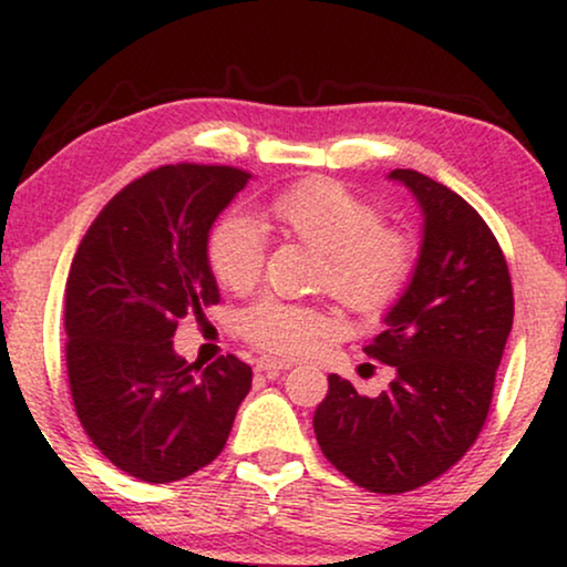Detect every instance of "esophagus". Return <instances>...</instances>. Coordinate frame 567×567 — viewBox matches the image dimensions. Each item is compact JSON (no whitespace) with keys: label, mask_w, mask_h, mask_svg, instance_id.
<instances>
[{"label":"esophagus","mask_w":567,"mask_h":567,"mask_svg":"<svg viewBox=\"0 0 567 567\" xmlns=\"http://www.w3.org/2000/svg\"><path fill=\"white\" fill-rule=\"evenodd\" d=\"M289 367H291L289 361L270 359V355H262V359L255 361V371H260V374H274V371H284V369H289Z\"/></svg>","instance_id":"34e87169"}]
</instances>
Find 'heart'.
Listing matches in <instances>:
<instances>
[{
  "instance_id": "obj_1",
  "label": "heart",
  "mask_w": 567,
  "mask_h": 567,
  "mask_svg": "<svg viewBox=\"0 0 567 567\" xmlns=\"http://www.w3.org/2000/svg\"><path fill=\"white\" fill-rule=\"evenodd\" d=\"M262 221L320 255L317 284L355 315L390 307L415 268L413 239L382 224L374 206L336 181L312 177L291 185L262 206ZM208 266L227 291H250L266 266L258 224L227 216L208 239ZM239 330L262 351L293 359L315 351L332 332V322L315 307L268 297L239 317Z\"/></svg>"
}]
</instances>
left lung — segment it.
Instances as JSON below:
<instances>
[{"label":"left lung","instance_id":"8db88e82","mask_svg":"<svg viewBox=\"0 0 567 567\" xmlns=\"http://www.w3.org/2000/svg\"><path fill=\"white\" fill-rule=\"evenodd\" d=\"M423 212L413 278L363 346L394 367L379 398L330 374L315 436L338 472L371 493H408L454 467L483 431L511 324L514 289L491 227L462 196L392 169Z\"/></svg>","mask_w":567,"mask_h":567}]
</instances>
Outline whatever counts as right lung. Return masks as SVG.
<instances>
[{"mask_svg":"<svg viewBox=\"0 0 567 567\" xmlns=\"http://www.w3.org/2000/svg\"><path fill=\"white\" fill-rule=\"evenodd\" d=\"M250 173L165 165L107 200L66 278V374L84 433L115 467L175 483L227 444L252 369L219 355L206 369L175 353L185 315L219 301L208 231Z\"/></svg>","mask_w":567,"mask_h":567,"instance_id":"1","label":"right lung"}]
</instances>
